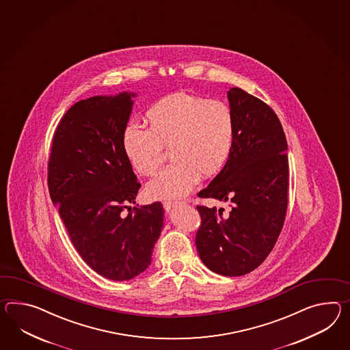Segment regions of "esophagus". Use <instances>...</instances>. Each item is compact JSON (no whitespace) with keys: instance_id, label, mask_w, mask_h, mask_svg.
<instances>
[{"instance_id":"obj_1","label":"esophagus","mask_w":350,"mask_h":350,"mask_svg":"<svg viewBox=\"0 0 350 350\" xmlns=\"http://www.w3.org/2000/svg\"><path fill=\"white\" fill-rule=\"evenodd\" d=\"M183 204H185V202H182V201H164V202H163V207L165 208V211H171L173 207L183 205Z\"/></svg>"}]
</instances>
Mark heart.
<instances>
[{"mask_svg": "<svg viewBox=\"0 0 350 350\" xmlns=\"http://www.w3.org/2000/svg\"><path fill=\"white\" fill-rule=\"evenodd\" d=\"M149 128L129 121L121 145L131 167L153 176L171 148L173 162L146 186L152 198L187 195L200 176H213L230 158L235 142V118L228 103L189 94H174L153 103L146 112Z\"/></svg>", "mask_w": 350, "mask_h": 350, "instance_id": "heart-1", "label": "heart"}]
</instances>
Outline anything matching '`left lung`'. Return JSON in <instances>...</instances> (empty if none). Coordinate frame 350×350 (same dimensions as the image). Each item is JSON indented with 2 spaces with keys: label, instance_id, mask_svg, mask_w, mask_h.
Listing matches in <instances>:
<instances>
[{
  "label": "left lung",
  "instance_id": "left-lung-1",
  "mask_svg": "<svg viewBox=\"0 0 350 350\" xmlns=\"http://www.w3.org/2000/svg\"><path fill=\"white\" fill-rule=\"evenodd\" d=\"M228 98L235 118L234 148L200 198L229 201L230 211L197 205V252L213 272L229 277L254 271L272 252L288 205L287 140L275 112L234 87Z\"/></svg>",
  "mask_w": 350,
  "mask_h": 350
}]
</instances>
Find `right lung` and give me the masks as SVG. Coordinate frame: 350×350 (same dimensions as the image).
I'll return each mask as SVG.
<instances>
[{"label": "right lung", "mask_w": 350, "mask_h": 350, "mask_svg": "<svg viewBox=\"0 0 350 350\" xmlns=\"http://www.w3.org/2000/svg\"><path fill=\"white\" fill-rule=\"evenodd\" d=\"M134 96L75 103L54 131L48 161L51 201L72 244L94 272L112 281L144 272L163 228L161 202L128 207L142 187L121 145Z\"/></svg>", "instance_id": "add662e5"}]
</instances>
